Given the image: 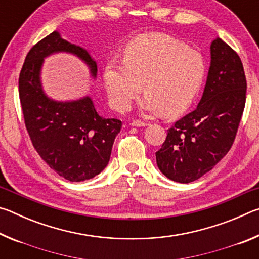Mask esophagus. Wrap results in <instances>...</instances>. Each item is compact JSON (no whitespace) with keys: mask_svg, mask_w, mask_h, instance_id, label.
Listing matches in <instances>:
<instances>
[{"mask_svg":"<svg viewBox=\"0 0 259 259\" xmlns=\"http://www.w3.org/2000/svg\"><path fill=\"white\" fill-rule=\"evenodd\" d=\"M131 125L133 126H146L147 123L146 122L140 121V120H134L133 122H131Z\"/></svg>","mask_w":259,"mask_h":259,"instance_id":"esophagus-1","label":"esophagus"}]
</instances>
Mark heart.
Returning <instances> with one entry per match:
<instances>
[{
	"mask_svg": "<svg viewBox=\"0 0 259 259\" xmlns=\"http://www.w3.org/2000/svg\"><path fill=\"white\" fill-rule=\"evenodd\" d=\"M205 61L199 51L168 35H139L125 47L123 63L109 61L104 68V83L111 103L125 111L143 88L140 108L148 113L162 111L165 116L183 113L202 85Z\"/></svg>",
	"mask_w": 259,
	"mask_h": 259,
	"instance_id": "b5f03b06",
	"label": "heart"
}]
</instances>
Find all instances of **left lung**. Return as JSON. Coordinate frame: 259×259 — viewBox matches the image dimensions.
I'll use <instances>...</instances> for the list:
<instances>
[{
    "label": "left lung",
    "mask_w": 259,
    "mask_h": 259,
    "mask_svg": "<svg viewBox=\"0 0 259 259\" xmlns=\"http://www.w3.org/2000/svg\"><path fill=\"white\" fill-rule=\"evenodd\" d=\"M210 55L198 107L168 130L155 153L160 171L177 183L196 181L227 154L244 109L247 81L240 57L219 37L210 46Z\"/></svg>",
    "instance_id": "8db88e82"
}]
</instances>
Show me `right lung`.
Segmentation results:
<instances>
[{
  "label": "right lung",
  "instance_id": "1",
  "mask_svg": "<svg viewBox=\"0 0 259 259\" xmlns=\"http://www.w3.org/2000/svg\"><path fill=\"white\" fill-rule=\"evenodd\" d=\"M59 52L76 56L89 67L91 76L97 77V64L88 50L55 30L26 56L19 75L20 104L26 129L42 160L60 177L83 182L106 168L122 122L100 116L89 96L68 102L48 97L41 69L47 57Z\"/></svg>",
  "mask_w": 259,
  "mask_h": 259
}]
</instances>
